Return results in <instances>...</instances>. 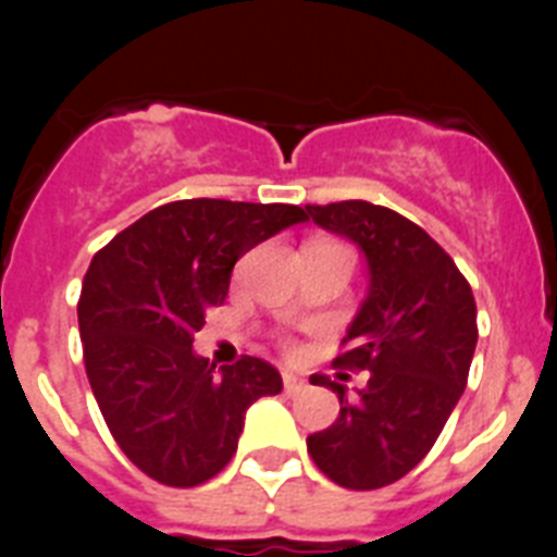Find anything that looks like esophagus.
Instances as JSON below:
<instances>
[{"label":"esophagus","mask_w":557,"mask_h":557,"mask_svg":"<svg viewBox=\"0 0 557 557\" xmlns=\"http://www.w3.org/2000/svg\"><path fill=\"white\" fill-rule=\"evenodd\" d=\"M282 379H284V391H287L289 396H293V393H298V391H304V387H307V379H301V376H298V373L284 371V373H282Z\"/></svg>","instance_id":"1"}]
</instances>
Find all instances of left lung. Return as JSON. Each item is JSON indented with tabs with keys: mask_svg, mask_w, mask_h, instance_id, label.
Masks as SVG:
<instances>
[{
	"mask_svg": "<svg viewBox=\"0 0 557 557\" xmlns=\"http://www.w3.org/2000/svg\"><path fill=\"white\" fill-rule=\"evenodd\" d=\"M321 228L366 253L368 298L334 368L366 371L362 391L332 387L339 416L307 437L314 466L351 491L385 488L424 460L469 382L476 304L455 259L421 225L368 200L307 206ZM348 379V373H339Z\"/></svg>",
	"mask_w": 557,
	"mask_h": 557,
	"instance_id": "obj_1",
	"label": "left lung"
}]
</instances>
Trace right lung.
<instances>
[{
    "mask_svg": "<svg viewBox=\"0 0 557 557\" xmlns=\"http://www.w3.org/2000/svg\"><path fill=\"white\" fill-rule=\"evenodd\" d=\"M304 220L307 211L287 203L175 200L91 259L77 304L88 382L113 441L161 485L195 488L220 474L248 407L282 393L264 359L218 373L191 343L223 307L236 259Z\"/></svg>",
    "mask_w": 557,
    "mask_h": 557,
    "instance_id": "add662e5",
    "label": "right lung"
}]
</instances>
